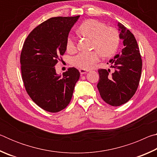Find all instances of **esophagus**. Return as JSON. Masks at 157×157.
<instances>
[{
	"label": "esophagus",
	"mask_w": 157,
	"mask_h": 157,
	"mask_svg": "<svg viewBox=\"0 0 157 157\" xmlns=\"http://www.w3.org/2000/svg\"><path fill=\"white\" fill-rule=\"evenodd\" d=\"M79 73H80L81 74H84V73H86L87 72H88V71L87 70H85V69H79Z\"/></svg>",
	"instance_id": "obj_1"
}]
</instances>
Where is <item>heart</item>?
<instances>
[{
  "mask_svg": "<svg viewBox=\"0 0 157 157\" xmlns=\"http://www.w3.org/2000/svg\"><path fill=\"white\" fill-rule=\"evenodd\" d=\"M78 33L91 39V48L95 50L88 52H80L72 58V65L80 69L88 70L94 67L99 60V53L102 57H111L117 51L120 44V34L115 28L107 27L105 23L95 19L84 21L79 26ZM66 46L67 51H75V37L69 36L66 40Z\"/></svg>",
  "mask_w": 157,
  "mask_h": 157,
  "instance_id": "obj_1",
  "label": "heart"
}]
</instances>
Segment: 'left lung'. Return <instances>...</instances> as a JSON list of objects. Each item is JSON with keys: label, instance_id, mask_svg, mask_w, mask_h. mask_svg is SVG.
<instances>
[{"label": "left lung", "instance_id": "left-lung-1", "mask_svg": "<svg viewBox=\"0 0 157 157\" xmlns=\"http://www.w3.org/2000/svg\"><path fill=\"white\" fill-rule=\"evenodd\" d=\"M118 27L124 48L109 60L115 70L113 73L109 74V69L98 70L100 79L97 84L102 100L114 107L128 102L135 94L142 71L141 55L134 34L121 23Z\"/></svg>", "mask_w": 157, "mask_h": 157}]
</instances>
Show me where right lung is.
<instances>
[{"label":"right lung","instance_id":"right-lung-1","mask_svg":"<svg viewBox=\"0 0 157 157\" xmlns=\"http://www.w3.org/2000/svg\"><path fill=\"white\" fill-rule=\"evenodd\" d=\"M76 17L50 18L28 34L21 50L20 62L22 79L29 96L42 109L51 113L68 105L76 82L78 69L71 67L62 76L55 66L66 50V40Z\"/></svg>","mask_w":157,"mask_h":157}]
</instances>
